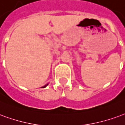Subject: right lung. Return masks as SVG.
Segmentation results:
<instances>
[{"instance_id":"obj_1","label":"right lung","mask_w":125,"mask_h":125,"mask_svg":"<svg viewBox=\"0 0 125 125\" xmlns=\"http://www.w3.org/2000/svg\"><path fill=\"white\" fill-rule=\"evenodd\" d=\"M48 84H49V83H48V84H45V85H44V86H42L41 88H44V87H46V86H47V85H48Z\"/></svg>"}]
</instances>
